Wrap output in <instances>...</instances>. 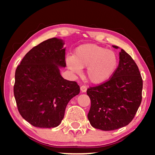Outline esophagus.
Returning a JSON list of instances; mask_svg holds the SVG:
<instances>
[{
	"label": "esophagus",
	"instance_id": "34e87169",
	"mask_svg": "<svg viewBox=\"0 0 155 155\" xmlns=\"http://www.w3.org/2000/svg\"><path fill=\"white\" fill-rule=\"evenodd\" d=\"M81 92H83V93L86 92V91H87V87L85 85H82L81 87Z\"/></svg>",
	"mask_w": 155,
	"mask_h": 155
}]
</instances>
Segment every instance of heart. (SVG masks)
Wrapping results in <instances>:
<instances>
[{
	"label": "heart",
	"instance_id": "1",
	"mask_svg": "<svg viewBox=\"0 0 155 155\" xmlns=\"http://www.w3.org/2000/svg\"><path fill=\"white\" fill-rule=\"evenodd\" d=\"M65 64L77 74L86 69V77L93 84H101L114 74L117 65V57L114 52L95 44H84L75 49L74 55L65 57Z\"/></svg>",
	"mask_w": 155,
	"mask_h": 155
}]
</instances>
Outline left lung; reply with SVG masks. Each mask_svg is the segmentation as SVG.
Masks as SVG:
<instances>
[{"label": "left lung", "mask_w": 155, "mask_h": 155, "mask_svg": "<svg viewBox=\"0 0 155 155\" xmlns=\"http://www.w3.org/2000/svg\"><path fill=\"white\" fill-rule=\"evenodd\" d=\"M114 48H119L112 46ZM118 67L106 83L87 89L91 107L87 117L94 128L113 130L132 121L141 102L143 81L137 64L121 49Z\"/></svg>", "instance_id": "obj_1"}]
</instances>
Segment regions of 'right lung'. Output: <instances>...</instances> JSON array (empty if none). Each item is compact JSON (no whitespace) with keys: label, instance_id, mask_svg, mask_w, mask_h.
<instances>
[{"label":"right lung","instance_id":"1","mask_svg":"<svg viewBox=\"0 0 155 155\" xmlns=\"http://www.w3.org/2000/svg\"><path fill=\"white\" fill-rule=\"evenodd\" d=\"M64 41L53 38L28 51L15 73L14 93L20 115L31 125L54 128L61 124L69 101L80 92L75 81L64 79Z\"/></svg>","mask_w":155,"mask_h":155}]
</instances>
